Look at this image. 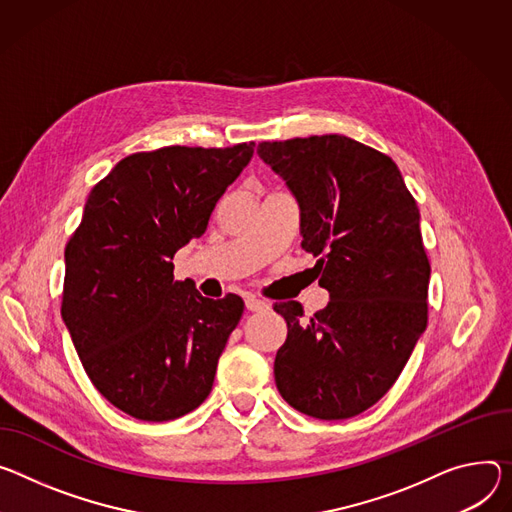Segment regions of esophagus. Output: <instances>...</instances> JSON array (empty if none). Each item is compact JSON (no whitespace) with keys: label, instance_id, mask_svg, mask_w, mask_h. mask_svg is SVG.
<instances>
[{"label":"esophagus","instance_id":"34e87169","mask_svg":"<svg viewBox=\"0 0 512 512\" xmlns=\"http://www.w3.org/2000/svg\"><path fill=\"white\" fill-rule=\"evenodd\" d=\"M245 304H247V310H251V312H261V310L269 308L267 300H261V298H255V296H247Z\"/></svg>","mask_w":512,"mask_h":512}]
</instances>
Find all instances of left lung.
Returning a JSON list of instances; mask_svg holds the SVG:
<instances>
[{
  "label": "left lung",
  "instance_id": "1",
  "mask_svg": "<svg viewBox=\"0 0 512 512\" xmlns=\"http://www.w3.org/2000/svg\"><path fill=\"white\" fill-rule=\"evenodd\" d=\"M257 153L296 196L302 249L331 296L310 320L300 302H275L288 322L277 390L308 416L351 418L394 386L427 329L421 212L398 165L349 136L263 141Z\"/></svg>",
  "mask_w": 512,
  "mask_h": 512
}]
</instances>
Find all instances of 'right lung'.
<instances>
[{
    "mask_svg": "<svg viewBox=\"0 0 512 512\" xmlns=\"http://www.w3.org/2000/svg\"><path fill=\"white\" fill-rule=\"evenodd\" d=\"M255 143L124 157L91 190L65 247L61 314L96 390L138 421H173L210 394L239 324L237 294L173 280V255L206 232Z\"/></svg>",
    "mask_w": 512,
    "mask_h": 512,
    "instance_id": "add662e5",
    "label": "right lung"
}]
</instances>
